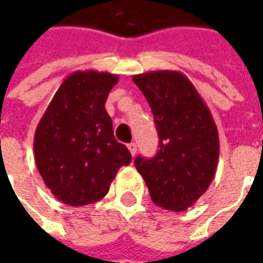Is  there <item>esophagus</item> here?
I'll list each match as a JSON object with an SVG mask.
<instances>
[{
    "label": "esophagus",
    "instance_id": "1",
    "mask_svg": "<svg viewBox=\"0 0 263 263\" xmlns=\"http://www.w3.org/2000/svg\"><path fill=\"white\" fill-rule=\"evenodd\" d=\"M127 147H128V151H130V154H132V155L135 157V155H136V152H137L136 143H135V142H132V143H128V145H127Z\"/></svg>",
    "mask_w": 263,
    "mask_h": 263
}]
</instances>
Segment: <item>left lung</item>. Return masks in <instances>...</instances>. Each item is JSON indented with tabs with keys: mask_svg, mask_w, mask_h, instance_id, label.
<instances>
[{
	"mask_svg": "<svg viewBox=\"0 0 263 263\" xmlns=\"http://www.w3.org/2000/svg\"><path fill=\"white\" fill-rule=\"evenodd\" d=\"M152 109L159 149L151 159L137 157L152 202L183 212L208 190L215 177L219 139L212 114L196 87L180 71L133 76Z\"/></svg>",
	"mask_w": 263,
	"mask_h": 263,
	"instance_id": "left-lung-1",
	"label": "left lung"
}]
</instances>
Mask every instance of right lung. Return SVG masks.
<instances>
[{"mask_svg": "<svg viewBox=\"0 0 263 263\" xmlns=\"http://www.w3.org/2000/svg\"><path fill=\"white\" fill-rule=\"evenodd\" d=\"M117 74L74 71L58 87L36 127L35 162L45 186L66 205L83 206L105 196L132 155L114 137L105 101Z\"/></svg>", "mask_w": 263, "mask_h": 263, "instance_id": "add662e5", "label": "right lung"}]
</instances>
